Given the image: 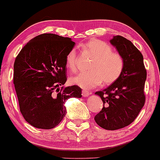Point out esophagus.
<instances>
[{
	"label": "esophagus",
	"mask_w": 160,
	"mask_h": 160,
	"mask_svg": "<svg viewBox=\"0 0 160 160\" xmlns=\"http://www.w3.org/2000/svg\"><path fill=\"white\" fill-rule=\"evenodd\" d=\"M90 94V92H89V91L86 90V89H83V90H82V95H83V97H87V96H89Z\"/></svg>",
	"instance_id": "esophagus-1"
}]
</instances>
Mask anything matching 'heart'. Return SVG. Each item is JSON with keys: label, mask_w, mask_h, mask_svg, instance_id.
<instances>
[{"label": "heart", "mask_w": 160, "mask_h": 160, "mask_svg": "<svg viewBox=\"0 0 160 160\" xmlns=\"http://www.w3.org/2000/svg\"><path fill=\"white\" fill-rule=\"evenodd\" d=\"M85 50L94 57L89 65V71L81 72L71 77V83L83 89H92L102 83L104 86L111 85L119 78L124 69L122 56L112 52L108 44L98 38L89 39L83 45ZM65 64L71 71L76 70L77 53L71 49L66 56Z\"/></svg>", "instance_id": "obj_1"}]
</instances>
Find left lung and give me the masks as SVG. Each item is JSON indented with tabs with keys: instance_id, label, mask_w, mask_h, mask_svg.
<instances>
[{
	"instance_id": "obj_1",
	"label": "left lung",
	"mask_w": 160,
	"mask_h": 160,
	"mask_svg": "<svg viewBox=\"0 0 160 160\" xmlns=\"http://www.w3.org/2000/svg\"><path fill=\"white\" fill-rule=\"evenodd\" d=\"M110 43L122 56L124 69L115 83L95 92L102 100L103 108L94 119L102 128L114 131L131 124L144 106L147 71L143 55L131 41L115 36Z\"/></svg>"
}]
</instances>
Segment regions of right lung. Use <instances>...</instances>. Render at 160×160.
Listing matches in <instances>:
<instances>
[{"label": "right lung", "mask_w": 160, "mask_h": 160, "mask_svg": "<svg viewBox=\"0 0 160 160\" xmlns=\"http://www.w3.org/2000/svg\"><path fill=\"white\" fill-rule=\"evenodd\" d=\"M74 45L70 38L45 33L31 39L16 58L13 84L20 109L33 127H56L66 115V100L82 97L78 86H64L66 56Z\"/></svg>", "instance_id": "right-lung-1"}]
</instances>
